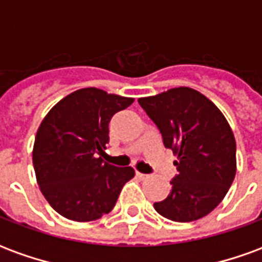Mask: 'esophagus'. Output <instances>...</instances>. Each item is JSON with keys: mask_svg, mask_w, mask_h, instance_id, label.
<instances>
[{"mask_svg": "<svg viewBox=\"0 0 262 262\" xmlns=\"http://www.w3.org/2000/svg\"><path fill=\"white\" fill-rule=\"evenodd\" d=\"M136 176L140 178V180H146L148 176H146V174H142V172H139V171H136Z\"/></svg>", "mask_w": 262, "mask_h": 262, "instance_id": "1", "label": "esophagus"}]
</instances>
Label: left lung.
<instances>
[{"label":"left lung","mask_w":262,"mask_h":262,"mask_svg":"<svg viewBox=\"0 0 262 262\" xmlns=\"http://www.w3.org/2000/svg\"><path fill=\"white\" fill-rule=\"evenodd\" d=\"M139 103L177 156L178 174L170 193L154 209L181 223L202 219L223 201L236 176V140L229 122L210 99L189 86L139 98Z\"/></svg>","instance_id":"8db88e82"}]
</instances>
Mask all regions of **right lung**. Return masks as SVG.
Masks as SVG:
<instances>
[{"instance_id": "right-lung-1", "label": "right lung", "mask_w": 262, "mask_h": 262, "mask_svg": "<svg viewBox=\"0 0 262 262\" xmlns=\"http://www.w3.org/2000/svg\"><path fill=\"white\" fill-rule=\"evenodd\" d=\"M133 98L90 86L71 92L50 109L37 129L32 160L49 205L63 217L91 222L109 213L132 167L103 163L109 122Z\"/></svg>"}]
</instances>
